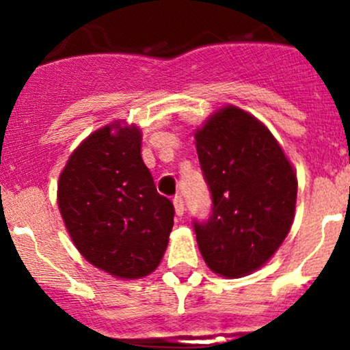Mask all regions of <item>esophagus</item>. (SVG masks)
Returning <instances> with one entry per match:
<instances>
[{"label": "esophagus", "instance_id": "obj_1", "mask_svg": "<svg viewBox=\"0 0 350 350\" xmlns=\"http://www.w3.org/2000/svg\"><path fill=\"white\" fill-rule=\"evenodd\" d=\"M172 203H174L176 215H178V217H183V213H185V201H183V198L176 196L174 200H172Z\"/></svg>", "mask_w": 350, "mask_h": 350}]
</instances>
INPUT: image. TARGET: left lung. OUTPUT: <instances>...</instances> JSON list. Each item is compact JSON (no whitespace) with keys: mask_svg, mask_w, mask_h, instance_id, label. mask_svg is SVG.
<instances>
[{"mask_svg":"<svg viewBox=\"0 0 350 350\" xmlns=\"http://www.w3.org/2000/svg\"><path fill=\"white\" fill-rule=\"evenodd\" d=\"M213 208L195 224L204 262L225 278H242L276 254L295 220L298 179L260 120L227 105L195 132Z\"/></svg>","mask_w":350,"mask_h":350,"instance_id":"1","label":"left lung"}]
</instances>
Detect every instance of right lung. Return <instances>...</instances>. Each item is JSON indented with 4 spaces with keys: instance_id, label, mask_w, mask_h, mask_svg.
<instances>
[{
    "instance_id": "1",
    "label": "right lung",
    "mask_w": 350,
    "mask_h": 350,
    "mask_svg": "<svg viewBox=\"0 0 350 350\" xmlns=\"http://www.w3.org/2000/svg\"><path fill=\"white\" fill-rule=\"evenodd\" d=\"M140 147L139 126L108 123L74 149L57 183L70 241L88 262L120 280L154 273L174 225V206L155 189Z\"/></svg>"
}]
</instances>
